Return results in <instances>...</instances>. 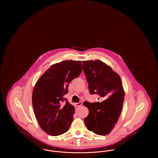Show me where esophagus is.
Returning a JSON list of instances; mask_svg holds the SVG:
<instances>
[{
	"label": "esophagus",
	"mask_w": 158,
	"mask_h": 158,
	"mask_svg": "<svg viewBox=\"0 0 158 158\" xmlns=\"http://www.w3.org/2000/svg\"><path fill=\"white\" fill-rule=\"evenodd\" d=\"M76 106H81V105H82V102H77V103H76L75 104Z\"/></svg>",
	"instance_id": "1"
}]
</instances>
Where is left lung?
Wrapping results in <instances>:
<instances>
[{
	"label": "left lung",
	"instance_id": "1",
	"mask_svg": "<svg viewBox=\"0 0 158 158\" xmlns=\"http://www.w3.org/2000/svg\"><path fill=\"white\" fill-rule=\"evenodd\" d=\"M82 69L90 94L104 99L101 102H83L89 110L85 124L89 131L97 135H108L120 117L124 99L120 77L99 60L82 61Z\"/></svg>",
	"mask_w": 158,
	"mask_h": 158
}]
</instances>
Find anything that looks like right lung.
<instances>
[{"instance_id":"obj_1","label":"right lung","mask_w":158,"mask_h":158,"mask_svg":"<svg viewBox=\"0 0 158 158\" xmlns=\"http://www.w3.org/2000/svg\"><path fill=\"white\" fill-rule=\"evenodd\" d=\"M82 72L81 61L64 60L51 66L38 79L32 92L35 116L48 135L57 136L68 131L75 107L64 96L70 82Z\"/></svg>"}]
</instances>
